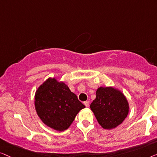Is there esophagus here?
Returning a JSON list of instances; mask_svg holds the SVG:
<instances>
[{
    "instance_id": "1",
    "label": "esophagus",
    "mask_w": 157,
    "mask_h": 157,
    "mask_svg": "<svg viewBox=\"0 0 157 157\" xmlns=\"http://www.w3.org/2000/svg\"><path fill=\"white\" fill-rule=\"evenodd\" d=\"M84 105H85L87 107H89V105H90L89 101H84Z\"/></svg>"
}]
</instances>
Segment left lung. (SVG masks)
<instances>
[{"label": "left lung", "mask_w": 157, "mask_h": 157, "mask_svg": "<svg viewBox=\"0 0 157 157\" xmlns=\"http://www.w3.org/2000/svg\"><path fill=\"white\" fill-rule=\"evenodd\" d=\"M90 109L103 129H112L124 121L129 114V105L120 90L113 87H100Z\"/></svg>", "instance_id": "obj_1"}]
</instances>
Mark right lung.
I'll use <instances>...</instances> for the list:
<instances>
[{
  "mask_svg": "<svg viewBox=\"0 0 157 157\" xmlns=\"http://www.w3.org/2000/svg\"><path fill=\"white\" fill-rule=\"evenodd\" d=\"M85 107L67 85L56 78H48L35 92L37 114L46 126L56 131L67 129L77 114Z\"/></svg>",
  "mask_w": 157,
  "mask_h": 157,
  "instance_id": "1",
  "label": "right lung"
}]
</instances>
